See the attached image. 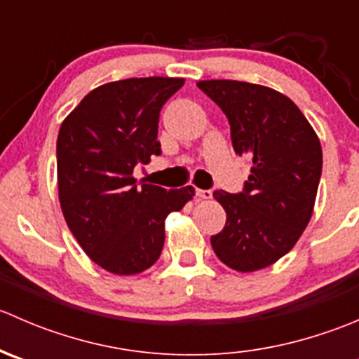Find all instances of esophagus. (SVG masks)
I'll return each mask as SVG.
<instances>
[{"mask_svg":"<svg viewBox=\"0 0 359 359\" xmlns=\"http://www.w3.org/2000/svg\"><path fill=\"white\" fill-rule=\"evenodd\" d=\"M196 196L200 200H210L212 198V191L210 189H196Z\"/></svg>","mask_w":359,"mask_h":359,"instance_id":"34e87169","label":"esophagus"}]
</instances>
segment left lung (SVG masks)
Returning <instances> with one entry per match:
<instances>
[{
	"instance_id": "left-lung-1",
	"label": "left lung",
	"mask_w": 359,
	"mask_h": 359,
	"mask_svg": "<svg viewBox=\"0 0 359 359\" xmlns=\"http://www.w3.org/2000/svg\"><path fill=\"white\" fill-rule=\"evenodd\" d=\"M196 85L229 119L234 153L252 163L243 193H213L227 220L212 248L231 269H264L290 252L309 224L323 166L320 139L302 111L269 86L234 79Z\"/></svg>"
}]
</instances>
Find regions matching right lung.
<instances>
[{"label":"right lung","mask_w":359,"mask_h":359,"mask_svg":"<svg viewBox=\"0 0 359 359\" xmlns=\"http://www.w3.org/2000/svg\"><path fill=\"white\" fill-rule=\"evenodd\" d=\"M184 78H128L97 86L62 121L57 139L59 201L86 255L107 273L149 269L165 243V220L193 200L194 187L137 186L133 168L161 154L163 104Z\"/></svg>","instance_id":"add662e5"}]
</instances>
